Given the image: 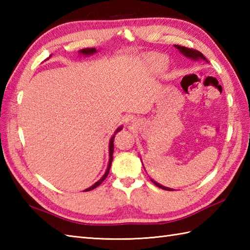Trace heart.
I'll return each instance as SVG.
<instances>
[{
	"instance_id": "obj_1",
	"label": "heart",
	"mask_w": 250,
	"mask_h": 250,
	"mask_svg": "<svg viewBox=\"0 0 250 250\" xmlns=\"http://www.w3.org/2000/svg\"><path fill=\"white\" fill-rule=\"evenodd\" d=\"M152 62L157 68H161L164 65V60L162 59V58L158 57V56H155L152 58Z\"/></svg>"
}]
</instances>
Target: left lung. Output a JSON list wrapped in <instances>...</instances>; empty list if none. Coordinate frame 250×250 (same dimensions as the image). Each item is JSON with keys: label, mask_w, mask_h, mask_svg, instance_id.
Wrapping results in <instances>:
<instances>
[{"label": "left lung", "mask_w": 250, "mask_h": 250, "mask_svg": "<svg viewBox=\"0 0 250 250\" xmlns=\"http://www.w3.org/2000/svg\"><path fill=\"white\" fill-rule=\"evenodd\" d=\"M175 47H176V48L182 52V54L184 55V56H186V57H188V58H190V59H193V60H199V59H201V60H205V61H207L206 60V58L203 56V54H202V52H200L199 50H195V49H191V48H187V47H184V46H179V45H174ZM151 182L155 184L157 187H159V188H161V189H163V190H167V191H172L173 189H171V188H167V187H164V186H162V185H160V184H158V183H156L155 180H152V179H150Z\"/></svg>", "instance_id": "8db88e82"}]
</instances>
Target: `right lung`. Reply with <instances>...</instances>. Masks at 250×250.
<instances>
[{
    "mask_svg": "<svg viewBox=\"0 0 250 250\" xmlns=\"http://www.w3.org/2000/svg\"><path fill=\"white\" fill-rule=\"evenodd\" d=\"M82 55H84V56H90V55H93L94 52H97V49L95 48H84V49H82L81 51ZM122 129V126H120V128H118L116 130V132H115V134L111 136V139H110V141H109V161H108V166H107V169H106V172H105V174L103 175L102 176V178H101L100 180H98L97 183H95L94 185H92L91 187H89L88 189H86L84 191H90V190H92V189H94V188H97L98 186H100L101 184H102V182L103 180L107 177V175H108V173H109V169H110V166H111V162H113V153H114V139H115V135L117 134V132H119L120 130Z\"/></svg>",
    "mask_w": 250,
    "mask_h": 250,
    "instance_id": "add662e5",
    "label": "right lung"
}]
</instances>
